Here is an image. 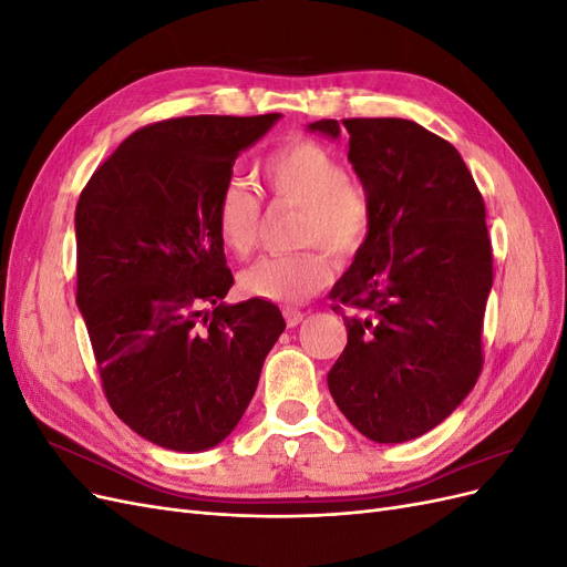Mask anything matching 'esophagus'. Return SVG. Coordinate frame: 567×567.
Segmentation results:
<instances>
[{
  "label": "esophagus",
  "mask_w": 567,
  "mask_h": 567,
  "mask_svg": "<svg viewBox=\"0 0 567 567\" xmlns=\"http://www.w3.org/2000/svg\"><path fill=\"white\" fill-rule=\"evenodd\" d=\"M284 319H286V323H288V329H296V326L302 323L305 312H300L298 307H284Z\"/></svg>",
  "instance_id": "1"
}]
</instances>
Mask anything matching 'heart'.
Instances as JSON below:
<instances>
[{"mask_svg": "<svg viewBox=\"0 0 567 567\" xmlns=\"http://www.w3.org/2000/svg\"><path fill=\"white\" fill-rule=\"evenodd\" d=\"M271 203L296 205V246H312L293 255L265 257L238 279L250 298L302 302L331 281L329 250L350 260L373 231V198L331 148L312 140H296L271 151L257 167ZM215 229L221 246L246 260L262 236V200L244 182H227L215 200Z\"/></svg>", "mask_w": 567, "mask_h": 567, "instance_id": "obj_1", "label": "heart"}]
</instances>
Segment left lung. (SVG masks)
Returning <instances> with one entry per match:
<instances>
[{
	"label": "left lung",
	"mask_w": 567,
	"mask_h": 567,
	"mask_svg": "<svg viewBox=\"0 0 567 567\" xmlns=\"http://www.w3.org/2000/svg\"><path fill=\"white\" fill-rule=\"evenodd\" d=\"M310 130L333 140L348 130V158L373 198V231L331 293L348 346L329 390L369 440H414L483 371L494 279L483 196L458 151L411 120H317Z\"/></svg>",
	"instance_id": "8db88e82"
}]
</instances>
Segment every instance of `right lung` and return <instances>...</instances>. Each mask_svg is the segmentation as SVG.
Masks as SVG:
<instances>
[{
	"instance_id": "1",
	"label": "right lung",
	"mask_w": 567,
	"mask_h": 567,
	"mask_svg": "<svg viewBox=\"0 0 567 567\" xmlns=\"http://www.w3.org/2000/svg\"><path fill=\"white\" fill-rule=\"evenodd\" d=\"M279 120L186 115L130 134L75 208L78 307L111 409L175 452L225 440L248 409L279 307L225 305L234 286L215 200L238 153Z\"/></svg>"
}]
</instances>
